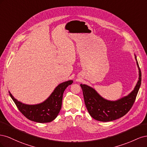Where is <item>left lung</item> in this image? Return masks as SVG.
<instances>
[{
	"instance_id": "1",
	"label": "left lung",
	"mask_w": 147,
	"mask_h": 147,
	"mask_svg": "<svg viewBox=\"0 0 147 147\" xmlns=\"http://www.w3.org/2000/svg\"><path fill=\"white\" fill-rule=\"evenodd\" d=\"M135 59L139 70V78L136 86L129 94L116 100H109L102 97L95 89L85 84H81L84 100L89 113L97 121H113L125 115L134 103L141 84L142 74L136 55Z\"/></svg>"
}]
</instances>
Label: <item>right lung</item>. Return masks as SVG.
<instances>
[{
	"mask_svg": "<svg viewBox=\"0 0 147 147\" xmlns=\"http://www.w3.org/2000/svg\"><path fill=\"white\" fill-rule=\"evenodd\" d=\"M72 83L73 80H68L59 84L46 100L37 104H24L15 99L10 91L9 94L18 109L28 119L37 123H49L58 115L62 106L63 93L65 88Z\"/></svg>",
	"mask_w": 147,
	"mask_h": 147,
	"instance_id": "right-lung-1",
	"label": "right lung"
}]
</instances>
